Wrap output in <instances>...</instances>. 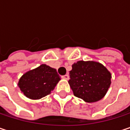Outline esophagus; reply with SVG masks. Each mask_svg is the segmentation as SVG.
Here are the masks:
<instances>
[{
    "label": "esophagus",
    "mask_w": 130,
    "mask_h": 130,
    "mask_svg": "<svg viewBox=\"0 0 130 130\" xmlns=\"http://www.w3.org/2000/svg\"><path fill=\"white\" fill-rule=\"evenodd\" d=\"M62 78H63V79H65V80H68V79H69V75H68V74L63 75V76H62Z\"/></svg>",
    "instance_id": "34e87169"
}]
</instances>
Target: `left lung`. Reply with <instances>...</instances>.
<instances>
[{
    "mask_svg": "<svg viewBox=\"0 0 130 130\" xmlns=\"http://www.w3.org/2000/svg\"><path fill=\"white\" fill-rule=\"evenodd\" d=\"M68 84L76 97L86 102L102 99L111 85V74L99 62L78 61L69 71Z\"/></svg>",
    "mask_w": 130,
    "mask_h": 130,
    "instance_id": "8db88e82",
    "label": "left lung"
}]
</instances>
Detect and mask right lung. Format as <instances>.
Listing matches in <instances>:
<instances>
[{
  "mask_svg": "<svg viewBox=\"0 0 130 130\" xmlns=\"http://www.w3.org/2000/svg\"><path fill=\"white\" fill-rule=\"evenodd\" d=\"M60 80L55 68L43 64L25 73L19 79L18 86L28 99H40L53 90Z\"/></svg>",
  "mask_w": 130,
  "mask_h": 130,
  "instance_id": "right-lung-1",
  "label": "right lung"
}]
</instances>
